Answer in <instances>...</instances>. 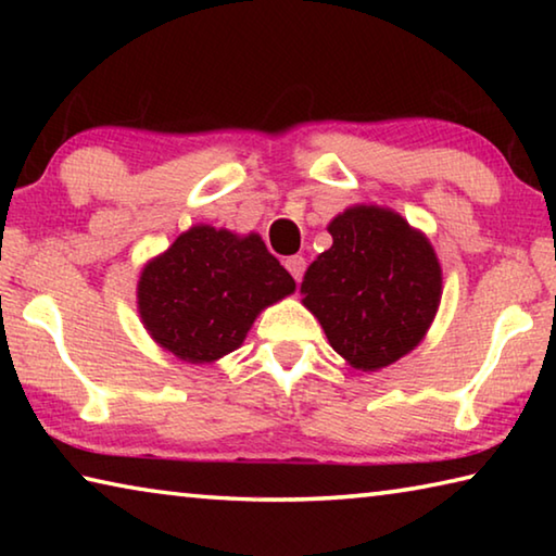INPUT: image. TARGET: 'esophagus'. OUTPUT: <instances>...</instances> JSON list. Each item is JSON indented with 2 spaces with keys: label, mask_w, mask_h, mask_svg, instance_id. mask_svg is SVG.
<instances>
[{
  "label": "esophagus",
  "mask_w": 556,
  "mask_h": 556,
  "mask_svg": "<svg viewBox=\"0 0 556 556\" xmlns=\"http://www.w3.org/2000/svg\"><path fill=\"white\" fill-rule=\"evenodd\" d=\"M285 265L289 269V275L294 277L296 281H301V277H304V271H306V260L301 257V255H294V257H289Z\"/></svg>",
  "instance_id": "obj_1"
}]
</instances>
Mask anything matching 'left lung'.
<instances>
[{"label": "left lung", "mask_w": 556, "mask_h": 556, "mask_svg": "<svg viewBox=\"0 0 556 556\" xmlns=\"http://www.w3.org/2000/svg\"><path fill=\"white\" fill-rule=\"evenodd\" d=\"M328 232L331 250L301 281L304 306L353 368H384L425 338L441 299L439 260L425 235L378 205L348 208Z\"/></svg>", "instance_id": "obj_1"}]
</instances>
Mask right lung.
Instances as JSON below:
<instances>
[{"label": "right lung", "instance_id": "1", "mask_svg": "<svg viewBox=\"0 0 556 556\" xmlns=\"http://www.w3.org/2000/svg\"><path fill=\"white\" fill-rule=\"evenodd\" d=\"M294 287L260 235L195 225L144 267L137 299L159 345L181 361L211 363L240 348L262 308Z\"/></svg>", "mask_w": 556, "mask_h": 556}]
</instances>
